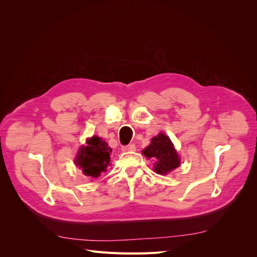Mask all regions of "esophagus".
Instances as JSON below:
<instances>
[{
	"label": "esophagus",
	"mask_w": 257,
	"mask_h": 257,
	"mask_svg": "<svg viewBox=\"0 0 257 257\" xmlns=\"http://www.w3.org/2000/svg\"><path fill=\"white\" fill-rule=\"evenodd\" d=\"M122 150L123 151H135L136 150V147H135V145H127V146H124V147H122Z\"/></svg>",
	"instance_id": "obj_1"
}]
</instances>
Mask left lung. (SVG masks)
Listing matches in <instances>:
<instances>
[{"label":"left lung","instance_id":"obj_1","mask_svg":"<svg viewBox=\"0 0 257 257\" xmlns=\"http://www.w3.org/2000/svg\"><path fill=\"white\" fill-rule=\"evenodd\" d=\"M145 157L154 161L153 169L160 175H167L180 166V158L169 137L160 133L151 139V144L143 150Z\"/></svg>","mask_w":257,"mask_h":257}]
</instances>
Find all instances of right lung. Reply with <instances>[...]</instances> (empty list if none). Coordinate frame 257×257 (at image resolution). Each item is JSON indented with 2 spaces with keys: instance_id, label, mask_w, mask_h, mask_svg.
<instances>
[{
  "instance_id": "add662e5",
  "label": "right lung",
  "mask_w": 257,
  "mask_h": 257,
  "mask_svg": "<svg viewBox=\"0 0 257 257\" xmlns=\"http://www.w3.org/2000/svg\"><path fill=\"white\" fill-rule=\"evenodd\" d=\"M87 145L81 146L77 152L75 164L82 169V173L91 178H97L106 172L107 166L110 163L111 148L108 144L97 136L89 138Z\"/></svg>"
}]
</instances>
